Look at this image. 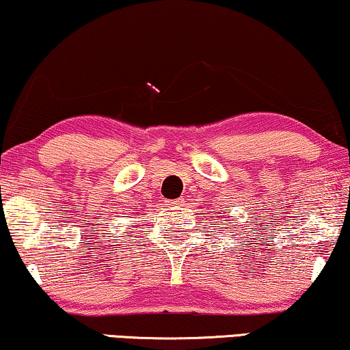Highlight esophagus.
Returning <instances> with one entry per match:
<instances>
[{
  "label": "esophagus",
  "mask_w": 350,
  "mask_h": 350,
  "mask_svg": "<svg viewBox=\"0 0 350 350\" xmlns=\"http://www.w3.org/2000/svg\"><path fill=\"white\" fill-rule=\"evenodd\" d=\"M184 200L183 198H176V200H165V205H170V206H178V205H183Z\"/></svg>",
  "instance_id": "esophagus-1"
}]
</instances>
